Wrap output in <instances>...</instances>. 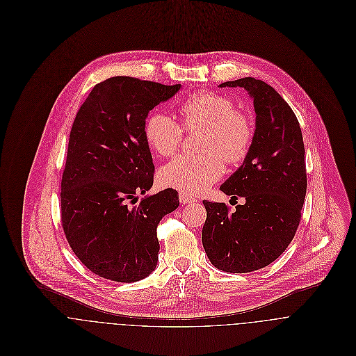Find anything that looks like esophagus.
Instances as JSON below:
<instances>
[{"label":"esophagus","instance_id":"obj_1","mask_svg":"<svg viewBox=\"0 0 356 356\" xmlns=\"http://www.w3.org/2000/svg\"><path fill=\"white\" fill-rule=\"evenodd\" d=\"M179 202L182 204H193L197 202V199L193 197V196H191V195H188V193L181 192V193H179Z\"/></svg>","mask_w":356,"mask_h":356}]
</instances>
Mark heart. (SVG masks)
I'll list each match as a JSON object with an SVG mask.
<instances>
[{
    "label": "heart",
    "mask_w": 356,
    "mask_h": 356,
    "mask_svg": "<svg viewBox=\"0 0 356 356\" xmlns=\"http://www.w3.org/2000/svg\"><path fill=\"white\" fill-rule=\"evenodd\" d=\"M182 126L163 112H152L144 122V137L153 152L172 156L188 131L203 130L200 137L202 156H178L165 164L159 179L168 188L195 195L215 184L223 174L225 163L238 164L251 151L254 129L251 119L237 111L230 97L202 92L179 105Z\"/></svg>",
    "instance_id": "heart-1"
}]
</instances>
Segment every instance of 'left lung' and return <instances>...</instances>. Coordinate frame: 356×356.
<instances>
[{"label":"left lung","mask_w":356,"mask_h":356,"mask_svg":"<svg viewBox=\"0 0 356 356\" xmlns=\"http://www.w3.org/2000/svg\"><path fill=\"white\" fill-rule=\"evenodd\" d=\"M244 88L254 99V144L241 167L220 186L233 199L203 200L207 219L202 240L209 261L226 273H250L273 263L293 240L307 191L305 143L299 120L270 85L241 78L219 85Z\"/></svg>","instance_id":"1"}]
</instances>
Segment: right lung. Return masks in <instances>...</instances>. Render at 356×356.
<instances>
[{"label":"right lung","mask_w":356,"mask_h":356,"mask_svg":"<svg viewBox=\"0 0 356 356\" xmlns=\"http://www.w3.org/2000/svg\"><path fill=\"white\" fill-rule=\"evenodd\" d=\"M179 88L113 76L93 88L75 116L61 178V226L72 252L102 278L136 282L156 267L157 226L179 200L168 188L135 204L154 174L143 127L148 112Z\"/></svg>","instance_id":"add662e5"}]
</instances>
